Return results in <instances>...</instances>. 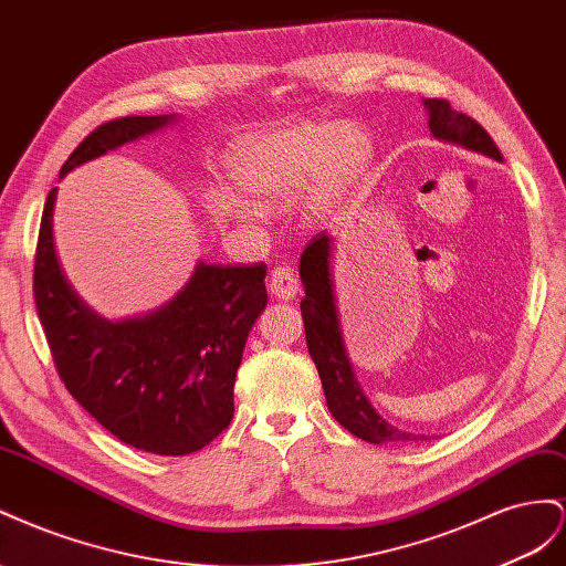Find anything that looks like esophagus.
Wrapping results in <instances>:
<instances>
[{
    "label": "esophagus",
    "instance_id": "34e87169",
    "mask_svg": "<svg viewBox=\"0 0 566 566\" xmlns=\"http://www.w3.org/2000/svg\"><path fill=\"white\" fill-rule=\"evenodd\" d=\"M268 289H270V294H272L274 298H280V301H292V298H296V294H298V280H296L294 270L286 268V265L274 268V270L270 272Z\"/></svg>",
    "mask_w": 566,
    "mask_h": 566
}]
</instances>
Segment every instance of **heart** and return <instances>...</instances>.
Returning <instances> with one entry per match:
<instances>
[{
    "label": "heart",
    "mask_w": 566,
    "mask_h": 566,
    "mask_svg": "<svg viewBox=\"0 0 566 566\" xmlns=\"http://www.w3.org/2000/svg\"><path fill=\"white\" fill-rule=\"evenodd\" d=\"M373 156L367 133L353 123H289L237 139L224 158L230 185L249 201L272 206L292 193L303 220H325ZM224 197V211L251 218L255 206Z\"/></svg>",
    "instance_id": "b5f03b06"
}]
</instances>
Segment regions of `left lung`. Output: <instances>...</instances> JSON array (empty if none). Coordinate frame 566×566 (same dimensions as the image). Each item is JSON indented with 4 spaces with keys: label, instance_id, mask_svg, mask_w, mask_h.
Segmentation results:
<instances>
[{
    "label": "left lung",
    "instance_id": "8db88e82",
    "mask_svg": "<svg viewBox=\"0 0 566 566\" xmlns=\"http://www.w3.org/2000/svg\"><path fill=\"white\" fill-rule=\"evenodd\" d=\"M429 113V130L436 139L458 144L470 151L503 160L491 135L464 113L450 108L446 99H424ZM301 280L305 298L301 301V317L305 325V344L317 367V375L325 389L327 408L334 419L353 436L367 443H394V441H419L417 436L391 427L373 408L350 367L344 348L342 327L332 284V237L317 234L301 253ZM427 441V436H422Z\"/></svg>",
    "mask_w": 566,
    "mask_h": 566
}]
</instances>
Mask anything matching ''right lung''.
<instances>
[{"instance_id":"add662e5","label":"right lung","mask_w":566,"mask_h":566,"mask_svg":"<svg viewBox=\"0 0 566 566\" xmlns=\"http://www.w3.org/2000/svg\"><path fill=\"white\" fill-rule=\"evenodd\" d=\"M172 120L175 113L108 120L77 144L59 177ZM54 201L56 187L44 201L32 292L61 381L123 443L154 455L197 453L232 422L241 353L268 305L265 263H197L158 311L111 322L63 277Z\"/></svg>"}]
</instances>
